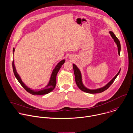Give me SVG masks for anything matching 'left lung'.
<instances>
[{"label": "left lung", "instance_id": "1", "mask_svg": "<svg viewBox=\"0 0 133 133\" xmlns=\"http://www.w3.org/2000/svg\"><path fill=\"white\" fill-rule=\"evenodd\" d=\"M110 33L112 36V37L114 39V42L116 43L117 46V49H118V55H120V51H121V44L119 42V41L118 40V39L117 38V37L115 35V34H114V33L113 32L110 31ZM73 66V69H74V74H75V81H76V83L78 86V87L79 88V89L88 94H97V93H101L103 91H104L105 90H106L107 89H108V88L110 87V85L113 83V82L114 81L115 79H116V78L117 77V76L118 75V74L120 72L121 70H119V71H118V72L116 74V75L106 85H105L104 87H102L101 88H99V89H96V90H90L88 89V88H85L82 82V77H81V72L79 70V69L78 68V67L75 65L73 64L72 65Z\"/></svg>", "mask_w": 133, "mask_h": 133}]
</instances>
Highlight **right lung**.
Instances as JSON below:
<instances>
[{"mask_svg": "<svg viewBox=\"0 0 133 133\" xmlns=\"http://www.w3.org/2000/svg\"><path fill=\"white\" fill-rule=\"evenodd\" d=\"M15 51V49H13V52ZM65 60H62V61H61L55 67V68L54 69L51 77V79L49 81V84H48V85L45 87V88H44L43 89H41L40 90H33L30 89V88H28L25 84L22 81L20 77L19 76V75L18 74L15 65H14V61H12V68H13V71H14V75L15 76V77H16L17 79L18 80V81H19V82L20 83V84L23 87V88H24V89L28 92L29 93H30V94L32 95H46L48 94L50 92H51V91H52L56 86V76L57 74L59 71V70L60 69V68H61L62 65L64 64V63H65Z\"/></svg>", "mask_w": 133, "mask_h": 133, "instance_id": "right-lung-1", "label": "right lung"}]
</instances>
